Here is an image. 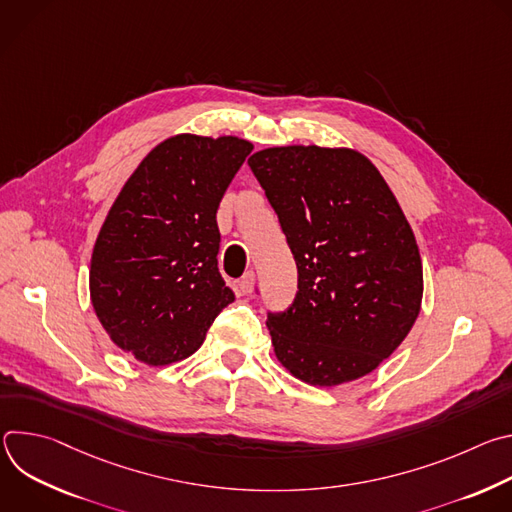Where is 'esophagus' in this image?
<instances>
[{"instance_id": "obj_1", "label": "esophagus", "mask_w": 512, "mask_h": 512, "mask_svg": "<svg viewBox=\"0 0 512 512\" xmlns=\"http://www.w3.org/2000/svg\"><path fill=\"white\" fill-rule=\"evenodd\" d=\"M241 287H243V291H247V294H251V291L255 289V271H247L241 277Z\"/></svg>"}]
</instances>
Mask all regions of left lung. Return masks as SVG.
I'll use <instances>...</instances> for the list:
<instances>
[{"label":"left lung","instance_id":"left-lung-1","mask_svg":"<svg viewBox=\"0 0 512 512\" xmlns=\"http://www.w3.org/2000/svg\"><path fill=\"white\" fill-rule=\"evenodd\" d=\"M298 265V294L267 314L281 367L314 387L373 373L413 328L423 267L373 162L350 148L281 145L249 158Z\"/></svg>","mask_w":512,"mask_h":512}]
</instances>
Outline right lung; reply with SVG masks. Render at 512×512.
Masks as SVG:
<instances>
[{"instance_id": "1", "label": "right lung", "mask_w": 512, "mask_h": 512, "mask_svg": "<svg viewBox=\"0 0 512 512\" xmlns=\"http://www.w3.org/2000/svg\"><path fill=\"white\" fill-rule=\"evenodd\" d=\"M251 150L235 135L168 137L115 198L89 289L101 326L135 360L164 367L188 358L235 300L218 273L216 210Z\"/></svg>"}]
</instances>
